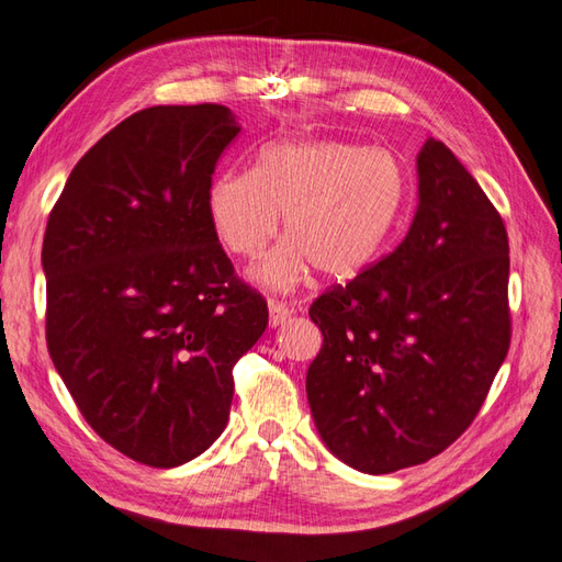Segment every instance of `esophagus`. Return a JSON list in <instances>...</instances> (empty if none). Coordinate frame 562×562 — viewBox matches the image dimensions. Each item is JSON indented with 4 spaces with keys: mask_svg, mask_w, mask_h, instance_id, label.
Segmentation results:
<instances>
[{
    "mask_svg": "<svg viewBox=\"0 0 562 562\" xmlns=\"http://www.w3.org/2000/svg\"><path fill=\"white\" fill-rule=\"evenodd\" d=\"M291 312L293 310L289 305L279 303V300H269V326L277 328L279 324H283L285 319L291 317Z\"/></svg>",
    "mask_w": 562,
    "mask_h": 562,
    "instance_id": "1",
    "label": "esophagus"
}]
</instances>
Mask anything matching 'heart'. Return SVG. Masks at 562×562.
I'll use <instances>...</instances> for the list:
<instances>
[{
	"label": "heart",
	"instance_id": "heart-1",
	"mask_svg": "<svg viewBox=\"0 0 562 562\" xmlns=\"http://www.w3.org/2000/svg\"><path fill=\"white\" fill-rule=\"evenodd\" d=\"M407 204V176L386 149L344 140H289L267 147L252 173L216 176L207 190L214 236L243 259H257L281 234L289 245L255 269V279L291 291L317 267L350 281L386 250Z\"/></svg>",
	"mask_w": 562,
	"mask_h": 562
}]
</instances>
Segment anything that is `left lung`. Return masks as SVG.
Masks as SVG:
<instances>
[{
	"mask_svg": "<svg viewBox=\"0 0 562 562\" xmlns=\"http://www.w3.org/2000/svg\"><path fill=\"white\" fill-rule=\"evenodd\" d=\"M405 240L310 307L324 344L307 401L328 450L367 474L431 460L482 409L510 348V248L498 210L429 138Z\"/></svg>",
	"mask_w": 562,
	"mask_h": 562,
	"instance_id": "left-lung-1",
	"label": "left lung"
}]
</instances>
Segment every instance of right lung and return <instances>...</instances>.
I'll use <instances>...</instances> for the list:
<instances>
[{
  "mask_svg": "<svg viewBox=\"0 0 562 562\" xmlns=\"http://www.w3.org/2000/svg\"><path fill=\"white\" fill-rule=\"evenodd\" d=\"M238 133L224 104L143 109L80 157L49 212V358L94 434L149 468L222 436L234 367L269 322L207 214Z\"/></svg>",
  "mask_w": 562,
  "mask_h": 562,
  "instance_id": "obj_1",
  "label": "right lung"
}]
</instances>
